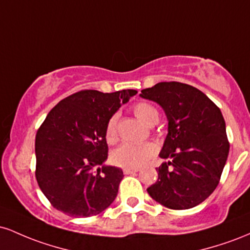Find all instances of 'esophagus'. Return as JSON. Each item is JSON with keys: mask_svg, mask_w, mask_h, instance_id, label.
Wrapping results in <instances>:
<instances>
[{"mask_svg": "<svg viewBox=\"0 0 250 250\" xmlns=\"http://www.w3.org/2000/svg\"><path fill=\"white\" fill-rule=\"evenodd\" d=\"M139 171V169H131V168H125L123 169V173L125 175H129V174H135Z\"/></svg>", "mask_w": 250, "mask_h": 250, "instance_id": "1", "label": "esophagus"}]
</instances>
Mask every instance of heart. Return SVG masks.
<instances>
[{"mask_svg": "<svg viewBox=\"0 0 250 250\" xmlns=\"http://www.w3.org/2000/svg\"><path fill=\"white\" fill-rule=\"evenodd\" d=\"M135 116L146 125H156L159 121V113L153 105L146 102H139L133 108ZM117 116L113 115L109 119L105 125V140L110 145H114L117 141ZM157 148L154 143L146 142L141 145H134V143H123L111 154V161L116 166L122 168L137 169L149 161L151 156L156 153Z\"/></svg>", "mask_w": 250, "mask_h": 250, "instance_id": "b5f03b06", "label": "heart"}]
</instances>
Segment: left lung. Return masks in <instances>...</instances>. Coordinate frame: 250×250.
<instances>
[{
	"label": "left lung",
	"instance_id": "1",
	"mask_svg": "<svg viewBox=\"0 0 250 250\" xmlns=\"http://www.w3.org/2000/svg\"><path fill=\"white\" fill-rule=\"evenodd\" d=\"M140 96L161 105L168 120L160 153L168 161L156 168L159 179L148 194L177 210L200 205L219 185L229 154L222 113L206 94L185 83L160 82Z\"/></svg>",
	"mask_w": 250,
	"mask_h": 250
}]
</instances>
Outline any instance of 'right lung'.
<instances>
[{
	"instance_id": "obj_1",
	"label": "right lung",
	"mask_w": 250,
	"mask_h": 250,
	"mask_svg": "<svg viewBox=\"0 0 250 250\" xmlns=\"http://www.w3.org/2000/svg\"><path fill=\"white\" fill-rule=\"evenodd\" d=\"M134 89L82 90L60 101L36 133V180L54 208L73 217L102 213L123 179L108 159L105 125Z\"/></svg>"
}]
</instances>
